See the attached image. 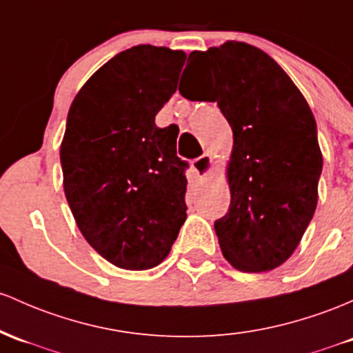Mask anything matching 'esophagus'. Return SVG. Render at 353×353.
<instances>
[{"label": "esophagus", "instance_id": "esophagus-1", "mask_svg": "<svg viewBox=\"0 0 353 353\" xmlns=\"http://www.w3.org/2000/svg\"><path fill=\"white\" fill-rule=\"evenodd\" d=\"M211 164H212L211 156L204 154V156L197 157L192 161V169H194V172L201 177V179H204V177L209 174V170H211Z\"/></svg>", "mask_w": 353, "mask_h": 353}]
</instances>
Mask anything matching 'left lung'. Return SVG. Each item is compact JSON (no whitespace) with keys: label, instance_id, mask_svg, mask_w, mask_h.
<instances>
[{"label":"left lung","instance_id":"1","mask_svg":"<svg viewBox=\"0 0 353 353\" xmlns=\"http://www.w3.org/2000/svg\"><path fill=\"white\" fill-rule=\"evenodd\" d=\"M188 63L233 129L231 204L214 221L221 251L239 271L276 268L296 250L319 201L315 117L285 70L256 46L226 41L192 52ZM179 92L196 95L181 85Z\"/></svg>","mask_w":353,"mask_h":353}]
</instances>
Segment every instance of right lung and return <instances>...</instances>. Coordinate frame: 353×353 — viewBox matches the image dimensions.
<instances>
[{
	"label": "right lung",
	"instance_id": "obj_1",
	"mask_svg": "<svg viewBox=\"0 0 353 353\" xmlns=\"http://www.w3.org/2000/svg\"><path fill=\"white\" fill-rule=\"evenodd\" d=\"M184 61L181 50L132 46L97 70L68 110L65 196L88 245L119 268L157 266L188 216L179 129L156 125Z\"/></svg>",
	"mask_w": 353,
	"mask_h": 353
}]
</instances>
